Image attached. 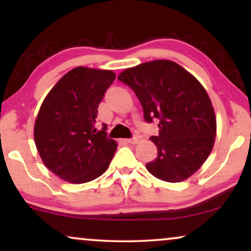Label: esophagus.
<instances>
[{
  "label": "esophagus",
  "mask_w": 251,
  "mask_h": 251,
  "mask_svg": "<svg viewBox=\"0 0 251 251\" xmlns=\"http://www.w3.org/2000/svg\"><path fill=\"white\" fill-rule=\"evenodd\" d=\"M126 142L130 143V144H137L139 142V138H138V137H133V138H130V139L126 140Z\"/></svg>",
  "instance_id": "esophagus-1"
}]
</instances>
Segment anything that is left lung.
Here are the masks:
<instances>
[{"instance_id":"1","label":"left lung","mask_w":251,"mask_h":251,"mask_svg":"<svg viewBox=\"0 0 251 251\" xmlns=\"http://www.w3.org/2000/svg\"><path fill=\"white\" fill-rule=\"evenodd\" d=\"M135 91L147 122L159 120L152 136L157 156L146 163L154 177L179 183L200 169L210 155L216 137V115L200 82L171 60H152L119 75Z\"/></svg>"}]
</instances>
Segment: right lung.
<instances>
[{
  "mask_svg": "<svg viewBox=\"0 0 251 251\" xmlns=\"http://www.w3.org/2000/svg\"><path fill=\"white\" fill-rule=\"evenodd\" d=\"M113 71L75 67L49 91L34 125V140L42 162L51 173L72 184L101 176L118 149L97 130L98 106L115 80Z\"/></svg>",
  "mask_w": 251,
  "mask_h": 251,
  "instance_id": "obj_1",
  "label": "right lung"
}]
</instances>
